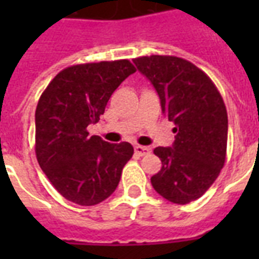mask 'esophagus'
Returning a JSON list of instances; mask_svg holds the SVG:
<instances>
[{"instance_id":"esophagus-1","label":"esophagus","mask_w":259,"mask_h":259,"mask_svg":"<svg viewBox=\"0 0 259 259\" xmlns=\"http://www.w3.org/2000/svg\"><path fill=\"white\" fill-rule=\"evenodd\" d=\"M135 151L137 155L144 157V155H147V154H150V152H151V148H150V147H146V146H136Z\"/></svg>"}]
</instances>
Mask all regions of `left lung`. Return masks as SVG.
<instances>
[{"label":"left lung","mask_w":259,"mask_h":259,"mask_svg":"<svg viewBox=\"0 0 259 259\" xmlns=\"http://www.w3.org/2000/svg\"><path fill=\"white\" fill-rule=\"evenodd\" d=\"M157 90L162 112L176 124L172 147H157L162 168L151 178L158 194L175 204L200 198L221 174L228 146V112L201 69L170 55L133 59Z\"/></svg>","instance_id":"1"}]
</instances>
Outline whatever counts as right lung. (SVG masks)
Listing matches in <instances>:
<instances>
[{
    "instance_id": "add662e5",
    "label": "right lung",
    "mask_w": 259,
    "mask_h": 259,
    "mask_svg": "<svg viewBox=\"0 0 259 259\" xmlns=\"http://www.w3.org/2000/svg\"><path fill=\"white\" fill-rule=\"evenodd\" d=\"M136 68L127 59L73 65L47 85L36 108V157L66 200L96 205L116 190L133 155L130 143L111 144L89 136L108 100Z\"/></svg>"
}]
</instances>
